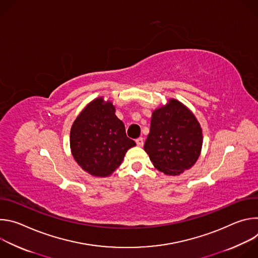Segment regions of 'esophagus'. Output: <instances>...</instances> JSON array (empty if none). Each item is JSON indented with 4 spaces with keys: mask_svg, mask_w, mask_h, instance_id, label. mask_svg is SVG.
I'll use <instances>...</instances> for the list:
<instances>
[{
    "mask_svg": "<svg viewBox=\"0 0 258 258\" xmlns=\"http://www.w3.org/2000/svg\"><path fill=\"white\" fill-rule=\"evenodd\" d=\"M136 143H137V145H138V146L142 147V146L144 145V139H143L142 137H140V138H138V139L136 140Z\"/></svg>",
    "mask_w": 258,
    "mask_h": 258,
    "instance_id": "34e87169",
    "label": "esophagus"
}]
</instances>
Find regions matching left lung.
Masks as SVG:
<instances>
[{
    "instance_id": "1",
    "label": "left lung",
    "mask_w": 258,
    "mask_h": 258,
    "mask_svg": "<svg viewBox=\"0 0 258 258\" xmlns=\"http://www.w3.org/2000/svg\"><path fill=\"white\" fill-rule=\"evenodd\" d=\"M202 130L190 110L171 99L152 113L150 133L144 145L154 166L169 175L191 168L202 148Z\"/></svg>"
}]
</instances>
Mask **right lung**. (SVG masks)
<instances>
[{"mask_svg": "<svg viewBox=\"0 0 258 258\" xmlns=\"http://www.w3.org/2000/svg\"><path fill=\"white\" fill-rule=\"evenodd\" d=\"M136 146L126 137L123 122L115 115L111 102L103 98L91 102L73 122L70 148L79 165L94 176L111 174L126 151Z\"/></svg>", "mask_w": 258, "mask_h": 258, "instance_id": "obj_1", "label": "right lung"}]
</instances>
